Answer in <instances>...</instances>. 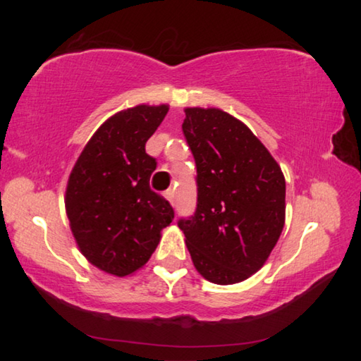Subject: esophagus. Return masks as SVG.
I'll return each instance as SVG.
<instances>
[{
	"label": "esophagus",
	"mask_w": 361,
	"mask_h": 361,
	"mask_svg": "<svg viewBox=\"0 0 361 361\" xmlns=\"http://www.w3.org/2000/svg\"><path fill=\"white\" fill-rule=\"evenodd\" d=\"M164 195H166V199L169 200L170 204H175V191H173V189H169V191H166V194H164Z\"/></svg>",
	"instance_id": "obj_1"
}]
</instances>
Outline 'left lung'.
Instances as JSON below:
<instances>
[{
  "instance_id": "obj_1",
  "label": "left lung",
  "mask_w": 361,
  "mask_h": 361,
  "mask_svg": "<svg viewBox=\"0 0 361 361\" xmlns=\"http://www.w3.org/2000/svg\"><path fill=\"white\" fill-rule=\"evenodd\" d=\"M183 133L197 167V209L181 218L186 247L209 282L258 272L285 224V176L255 133L218 108H186Z\"/></svg>"
}]
</instances>
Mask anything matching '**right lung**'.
I'll return each mask as SVG.
<instances>
[{
  "mask_svg": "<svg viewBox=\"0 0 361 361\" xmlns=\"http://www.w3.org/2000/svg\"><path fill=\"white\" fill-rule=\"evenodd\" d=\"M169 105H138L99 127L73 167L65 192L66 216L81 253L111 276H130L154 253L172 205L151 191L156 159L145 145Z\"/></svg>",
  "mask_w": 361,
  "mask_h": 361,
  "instance_id": "right-lung-1",
  "label": "right lung"
}]
</instances>
